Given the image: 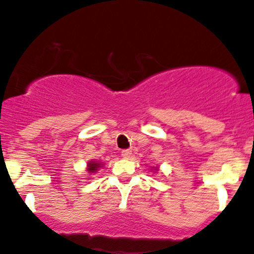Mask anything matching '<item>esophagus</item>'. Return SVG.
Listing matches in <instances>:
<instances>
[{
	"mask_svg": "<svg viewBox=\"0 0 254 254\" xmlns=\"http://www.w3.org/2000/svg\"><path fill=\"white\" fill-rule=\"evenodd\" d=\"M131 155H132V151H131L130 149L122 150V156H123L124 159H129V157H131Z\"/></svg>",
	"mask_w": 254,
	"mask_h": 254,
	"instance_id": "esophagus-1",
	"label": "esophagus"
}]
</instances>
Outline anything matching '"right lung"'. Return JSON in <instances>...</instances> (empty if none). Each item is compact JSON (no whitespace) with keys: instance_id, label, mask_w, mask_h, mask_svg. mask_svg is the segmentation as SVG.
<instances>
[{"instance_id":"add662e5","label":"right lung","mask_w":254,"mask_h":254,"mask_svg":"<svg viewBox=\"0 0 254 254\" xmlns=\"http://www.w3.org/2000/svg\"><path fill=\"white\" fill-rule=\"evenodd\" d=\"M99 167H100V162H95V161L89 162V164H88V172H89V173H93V172L97 171Z\"/></svg>"}]
</instances>
